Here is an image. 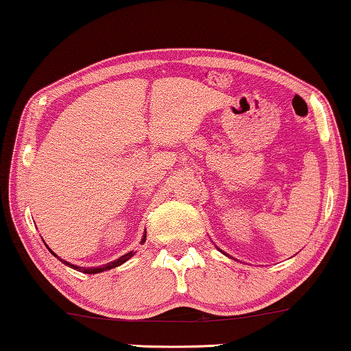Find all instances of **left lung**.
<instances>
[{"label":"left lung","instance_id":"8db88e82","mask_svg":"<svg viewBox=\"0 0 351 351\" xmlns=\"http://www.w3.org/2000/svg\"><path fill=\"white\" fill-rule=\"evenodd\" d=\"M221 252H222V250H221ZM223 254H226V252H223ZM226 255H227V254H226Z\"/></svg>","mask_w":351,"mask_h":351}]
</instances>
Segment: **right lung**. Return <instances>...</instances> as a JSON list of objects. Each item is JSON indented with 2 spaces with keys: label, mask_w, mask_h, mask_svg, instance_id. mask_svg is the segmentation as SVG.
Here are the masks:
<instances>
[{
  "label": "right lung",
  "mask_w": 351,
  "mask_h": 351,
  "mask_svg": "<svg viewBox=\"0 0 351 351\" xmlns=\"http://www.w3.org/2000/svg\"><path fill=\"white\" fill-rule=\"evenodd\" d=\"M146 241V232H145V234H143V238H142V244ZM53 254V252H51ZM134 250H130V252H128L125 255H123V257H119V258H117L114 261H110V263H106V265H102V266H96V268H83V266H77V265H72V263H69V261H64V260H61L58 255H55V257H58L62 263L64 265H67L69 266V268H72V269H77V271H80V273H85V274H97V273H102V271H107V269H112V268H117V266H119V265H123V263H125V261H128L129 258H132L134 257Z\"/></svg>",
  "instance_id": "1"
}]
</instances>
